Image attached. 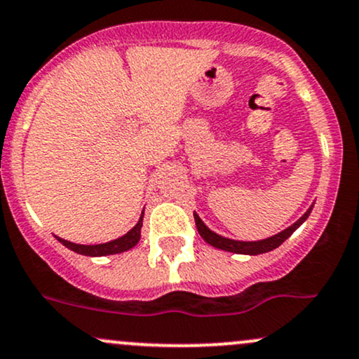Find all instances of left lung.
Here are the masks:
<instances>
[{
	"label": "left lung",
	"mask_w": 359,
	"mask_h": 359,
	"mask_svg": "<svg viewBox=\"0 0 359 359\" xmlns=\"http://www.w3.org/2000/svg\"><path fill=\"white\" fill-rule=\"evenodd\" d=\"M310 211H312V208H310V210L306 211L305 215H303L297 223H293L291 226L286 228V230L279 231V233L274 235V237H269L266 240H259V242H237V240L224 238V237H222V235H216L215 231H211L210 228L206 226V224L201 222V218L198 215H196V212H194V219H196V226H198L199 235L204 240H206L210 245L216 247V249L226 250V252H233V254L257 255V254H266V252L274 250L276 247L281 245V243L285 242V240L288 237H291V233H293V231L297 230V228L300 226V224L305 222L306 218H309Z\"/></svg>",
	"instance_id": "left-lung-1"
}]
</instances>
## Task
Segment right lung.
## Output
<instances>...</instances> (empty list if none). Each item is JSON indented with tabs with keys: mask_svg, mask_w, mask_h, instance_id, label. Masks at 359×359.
Here are the masks:
<instances>
[{
	"mask_svg": "<svg viewBox=\"0 0 359 359\" xmlns=\"http://www.w3.org/2000/svg\"><path fill=\"white\" fill-rule=\"evenodd\" d=\"M141 226H143V215H141L140 222L136 223V226L133 230H129L124 237L112 240L107 243H98V245H78V243L68 242V240H62L56 237L59 242L65 247H68L69 250L76 252L81 255H92V257H100V255H110V254H121L136 245L141 238Z\"/></svg>",
	"mask_w": 359,
	"mask_h": 359,
	"instance_id": "add662e5",
	"label": "right lung"
}]
</instances>
